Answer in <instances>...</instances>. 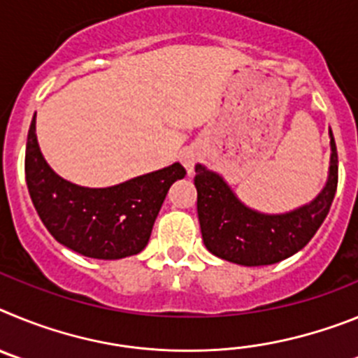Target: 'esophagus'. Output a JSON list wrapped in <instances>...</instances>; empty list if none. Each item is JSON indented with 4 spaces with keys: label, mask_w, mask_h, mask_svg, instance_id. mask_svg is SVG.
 Instances as JSON below:
<instances>
[{
    "label": "esophagus",
    "mask_w": 358,
    "mask_h": 358,
    "mask_svg": "<svg viewBox=\"0 0 358 358\" xmlns=\"http://www.w3.org/2000/svg\"><path fill=\"white\" fill-rule=\"evenodd\" d=\"M197 161H199V154L194 150V148H186V150L181 152V163L182 166L188 170V173L194 172L195 163H197Z\"/></svg>",
    "instance_id": "esophagus-1"
}]
</instances>
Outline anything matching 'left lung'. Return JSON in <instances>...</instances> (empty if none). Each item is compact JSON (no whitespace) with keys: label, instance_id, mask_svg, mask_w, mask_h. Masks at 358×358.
Segmentation results:
<instances>
[{"label":"left lung","instance_id":"left-lung-1","mask_svg":"<svg viewBox=\"0 0 358 358\" xmlns=\"http://www.w3.org/2000/svg\"><path fill=\"white\" fill-rule=\"evenodd\" d=\"M327 185L314 201L287 213H262L245 206L231 186L204 164H195L197 213L211 255L245 267L273 265L301 251L324 222L337 189L339 159L330 131Z\"/></svg>","mask_w":358,"mask_h":358}]
</instances>
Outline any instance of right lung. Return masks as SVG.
<instances>
[{
	"label": "right lung",
	"mask_w": 358,
	"mask_h": 358,
	"mask_svg": "<svg viewBox=\"0 0 358 358\" xmlns=\"http://www.w3.org/2000/svg\"><path fill=\"white\" fill-rule=\"evenodd\" d=\"M24 173L31 202L53 238L96 260L138 255L150 238L170 186L186 176L181 163L107 188L73 185L52 170L30 123Z\"/></svg>",
	"instance_id": "add662e5"
}]
</instances>
